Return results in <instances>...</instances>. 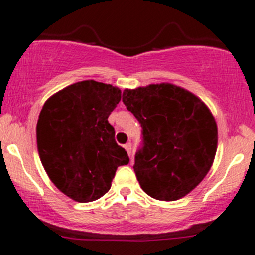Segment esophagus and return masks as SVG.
<instances>
[{"instance_id": "esophagus-1", "label": "esophagus", "mask_w": 255, "mask_h": 255, "mask_svg": "<svg viewBox=\"0 0 255 255\" xmlns=\"http://www.w3.org/2000/svg\"><path fill=\"white\" fill-rule=\"evenodd\" d=\"M125 149H126V150H127L128 155L132 156V144H130V143L125 144Z\"/></svg>"}]
</instances>
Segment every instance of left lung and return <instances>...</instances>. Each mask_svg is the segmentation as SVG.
<instances>
[{
  "mask_svg": "<svg viewBox=\"0 0 255 255\" xmlns=\"http://www.w3.org/2000/svg\"><path fill=\"white\" fill-rule=\"evenodd\" d=\"M122 101L143 128L133 166L143 191L160 201L186 196L215 160L218 132L210 109L169 82L126 89Z\"/></svg>",
  "mask_w": 255,
  "mask_h": 255,
  "instance_id": "obj_1",
  "label": "left lung"
}]
</instances>
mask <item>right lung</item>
<instances>
[{
	"mask_svg": "<svg viewBox=\"0 0 255 255\" xmlns=\"http://www.w3.org/2000/svg\"><path fill=\"white\" fill-rule=\"evenodd\" d=\"M120 101L117 86L84 80L51 95L39 113L40 161L51 182L74 201L104 196L118 166L129 163L109 123Z\"/></svg>",
	"mask_w": 255,
	"mask_h": 255,
	"instance_id": "1",
	"label": "right lung"
}]
</instances>
